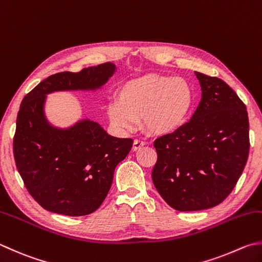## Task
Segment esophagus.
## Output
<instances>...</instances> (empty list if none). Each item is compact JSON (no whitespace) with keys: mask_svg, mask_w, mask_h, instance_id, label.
<instances>
[{"mask_svg":"<svg viewBox=\"0 0 262 262\" xmlns=\"http://www.w3.org/2000/svg\"><path fill=\"white\" fill-rule=\"evenodd\" d=\"M146 144H145V141H142V140H135V142H133V146H132V150L133 151H138V150H140L142 147H144Z\"/></svg>","mask_w":262,"mask_h":262,"instance_id":"34e87169","label":"esophagus"}]
</instances>
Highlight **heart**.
Instances as JSON below:
<instances>
[{
  "mask_svg": "<svg viewBox=\"0 0 262 262\" xmlns=\"http://www.w3.org/2000/svg\"><path fill=\"white\" fill-rule=\"evenodd\" d=\"M194 102V91L185 78L146 74L123 83L106 113L111 124L120 131H129L142 120L147 133L167 136L187 124Z\"/></svg>",
  "mask_w": 262,
  "mask_h": 262,
  "instance_id": "obj_1",
  "label": "heart"
}]
</instances>
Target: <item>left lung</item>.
<instances>
[{
	"mask_svg": "<svg viewBox=\"0 0 262 262\" xmlns=\"http://www.w3.org/2000/svg\"><path fill=\"white\" fill-rule=\"evenodd\" d=\"M195 74L202 99L191 120L154 142L152 182L178 211L220 204L237 184L250 149L248 112L237 93L218 77Z\"/></svg>",
	"mask_w": 262,
	"mask_h": 262,
	"instance_id": "left-lung-1",
	"label": "left lung"
}]
</instances>
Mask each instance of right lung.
Here are the masks:
<instances>
[{
	"instance_id": "obj_1",
	"label": "right lung",
	"mask_w": 262,
	"mask_h": 262,
	"mask_svg": "<svg viewBox=\"0 0 262 262\" xmlns=\"http://www.w3.org/2000/svg\"><path fill=\"white\" fill-rule=\"evenodd\" d=\"M114 71V63L105 62L77 73L53 74L24 97L13 156L25 187L43 209L70 216L95 212L111 189L116 165L131 150V138L112 137L96 122L58 130L43 114L47 93L99 88Z\"/></svg>"
}]
</instances>
